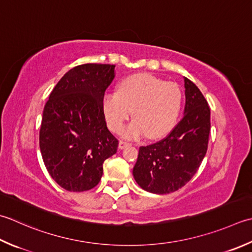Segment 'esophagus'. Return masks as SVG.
<instances>
[{"label":"esophagus","mask_w":252,"mask_h":252,"mask_svg":"<svg viewBox=\"0 0 252 252\" xmlns=\"http://www.w3.org/2000/svg\"><path fill=\"white\" fill-rule=\"evenodd\" d=\"M131 144L130 143H127V142H125V141H120L119 142V149L120 150H123V149H126V147H127V146H130Z\"/></svg>","instance_id":"1"}]
</instances>
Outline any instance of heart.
Instances as JSON below:
<instances>
[{"label":"heart","mask_w":252,"mask_h":252,"mask_svg":"<svg viewBox=\"0 0 252 252\" xmlns=\"http://www.w3.org/2000/svg\"><path fill=\"white\" fill-rule=\"evenodd\" d=\"M181 103L182 93L176 84L140 73L123 78L117 92L106 93L102 110L111 131L120 132L132 111L135 119L123 129L122 135L139 139L147 134L149 139L156 140L175 126Z\"/></svg>","instance_id":"obj_1"}]
</instances>
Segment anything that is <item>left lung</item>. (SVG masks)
I'll return each instance as SVG.
<instances>
[{
    "label": "left lung",
    "mask_w": 252,
    "mask_h": 252,
    "mask_svg": "<svg viewBox=\"0 0 252 252\" xmlns=\"http://www.w3.org/2000/svg\"><path fill=\"white\" fill-rule=\"evenodd\" d=\"M185 115L165 139L141 146L133 177L142 189L166 194L182 188L198 171L208 151L211 111L193 82L185 77Z\"/></svg>",
    "instance_id": "8db88e82"
}]
</instances>
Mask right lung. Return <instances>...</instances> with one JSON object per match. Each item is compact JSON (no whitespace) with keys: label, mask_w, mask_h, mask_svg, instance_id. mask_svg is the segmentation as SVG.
I'll list each match as a JSON object with an SVG mask.
<instances>
[{"label":"right lung","mask_w":252,"mask_h":252,"mask_svg":"<svg viewBox=\"0 0 252 252\" xmlns=\"http://www.w3.org/2000/svg\"><path fill=\"white\" fill-rule=\"evenodd\" d=\"M112 64L87 63L64 74L44 106L39 146L44 166L63 189H93L102 164L117 153L102 110L105 92L115 78Z\"/></svg>","instance_id":"obj_1"}]
</instances>
